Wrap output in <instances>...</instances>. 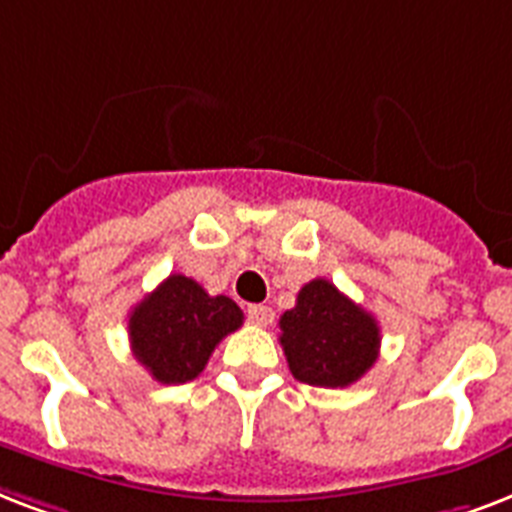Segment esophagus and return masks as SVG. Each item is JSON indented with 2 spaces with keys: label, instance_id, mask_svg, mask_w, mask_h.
Instances as JSON below:
<instances>
[{
  "label": "esophagus",
  "instance_id": "obj_1",
  "mask_svg": "<svg viewBox=\"0 0 512 512\" xmlns=\"http://www.w3.org/2000/svg\"><path fill=\"white\" fill-rule=\"evenodd\" d=\"M248 320L253 326H267V323H272V310L264 307V304H251L248 307Z\"/></svg>",
  "mask_w": 512,
  "mask_h": 512
}]
</instances>
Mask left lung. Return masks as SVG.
Instances as JSON below:
<instances>
[{
    "label": "left lung",
    "instance_id": "obj_1",
    "mask_svg": "<svg viewBox=\"0 0 512 512\" xmlns=\"http://www.w3.org/2000/svg\"><path fill=\"white\" fill-rule=\"evenodd\" d=\"M379 326L371 312L334 283L315 277L280 318V344L291 374L312 387H347L379 358Z\"/></svg>",
    "mask_w": 512,
    "mask_h": 512
}]
</instances>
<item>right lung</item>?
I'll list each match as a JSON object with an SVG mask.
<instances>
[{
    "mask_svg": "<svg viewBox=\"0 0 512 512\" xmlns=\"http://www.w3.org/2000/svg\"><path fill=\"white\" fill-rule=\"evenodd\" d=\"M243 326L229 296H211L197 280L170 275L138 301L128 320L133 355L162 384L192 382L227 334Z\"/></svg>",
    "mask_w": 512,
    "mask_h": 512,
    "instance_id": "obj_1",
    "label": "right lung"
}]
</instances>
